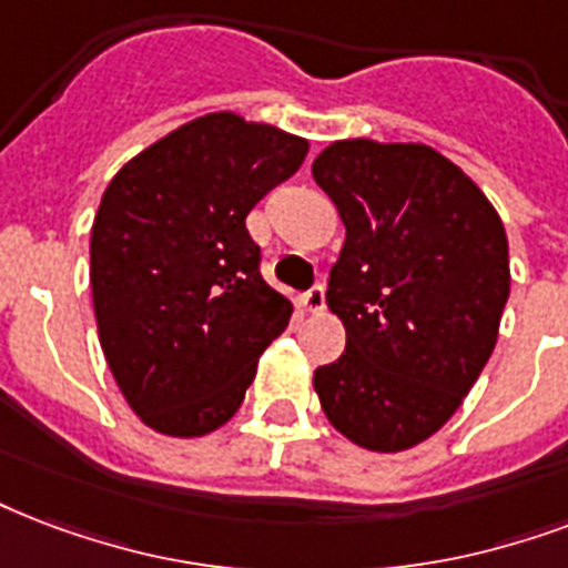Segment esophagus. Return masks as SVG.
Wrapping results in <instances>:
<instances>
[{
    "instance_id": "obj_1",
    "label": "esophagus",
    "mask_w": 568,
    "mask_h": 568,
    "mask_svg": "<svg viewBox=\"0 0 568 568\" xmlns=\"http://www.w3.org/2000/svg\"><path fill=\"white\" fill-rule=\"evenodd\" d=\"M324 306H327V303H324V285L315 283L310 292L303 294V310H306V313L318 315V313H324Z\"/></svg>"
}]
</instances>
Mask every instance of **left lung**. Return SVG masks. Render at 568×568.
<instances>
[{
    "label": "left lung",
    "instance_id": "1",
    "mask_svg": "<svg viewBox=\"0 0 568 568\" xmlns=\"http://www.w3.org/2000/svg\"><path fill=\"white\" fill-rule=\"evenodd\" d=\"M313 179L345 223L327 283L345 354L315 369V393L357 447H417L495 352L509 297L504 223L453 160L419 142H333Z\"/></svg>",
    "mask_w": 568,
    "mask_h": 568
}]
</instances>
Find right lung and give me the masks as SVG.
<instances>
[{
    "label": "right lung",
    "mask_w": 568,
    "mask_h": 568,
    "mask_svg": "<svg viewBox=\"0 0 568 568\" xmlns=\"http://www.w3.org/2000/svg\"><path fill=\"white\" fill-rule=\"evenodd\" d=\"M310 142L207 112L128 160L92 226L103 357L133 414L202 438L235 417L292 303L258 274L246 214L301 169Z\"/></svg>",
    "instance_id": "1"
}]
</instances>
